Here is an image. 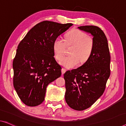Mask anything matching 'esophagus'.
I'll return each mask as SVG.
<instances>
[{"label": "esophagus", "instance_id": "1", "mask_svg": "<svg viewBox=\"0 0 126 126\" xmlns=\"http://www.w3.org/2000/svg\"><path fill=\"white\" fill-rule=\"evenodd\" d=\"M66 72V69H65V68H62V75H63L64 73Z\"/></svg>", "mask_w": 126, "mask_h": 126}]
</instances>
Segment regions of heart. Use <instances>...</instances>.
Listing matches in <instances>:
<instances>
[{
    "label": "heart",
    "instance_id": "obj_1",
    "mask_svg": "<svg viewBox=\"0 0 126 126\" xmlns=\"http://www.w3.org/2000/svg\"><path fill=\"white\" fill-rule=\"evenodd\" d=\"M65 42L59 38L54 40L52 48L55 59L60 61L64 55L65 46H72L70 56L63 58L60 64L68 68L76 66L79 62L84 63L91 57L94 47V41L91 37L78 29L71 30L65 35Z\"/></svg>",
    "mask_w": 126,
    "mask_h": 126
}]
</instances>
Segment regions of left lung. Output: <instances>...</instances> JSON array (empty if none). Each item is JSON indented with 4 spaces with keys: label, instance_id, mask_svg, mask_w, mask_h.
I'll list each match as a JSON object with an SVG mask.
<instances>
[{
    "label": "left lung",
    "instance_id": "left-lung-1",
    "mask_svg": "<svg viewBox=\"0 0 126 126\" xmlns=\"http://www.w3.org/2000/svg\"><path fill=\"white\" fill-rule=\"evenodd\" d=\"M78 28L92 35L93 50L83 65L66 71L64 79L67 104L81 111L91 107L104 93L110 75V55L106 37L100 28L93 25Z\"/></svg>",
    "mask_w": 126,
    "mask_h": 126
}]
</instances>
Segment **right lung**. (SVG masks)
Segmentation results:
<instances>
[{"mask_svg": "<svg viewBox=\"0 0 126 126\" xmlns=\"http://www.w3.org/2000/svg\"><path fill=\"white\" fill-rule=\"evenodd\" d=\"M73 25L44 21L32 28L20 42L13 61L14 86L28 106L44 101L46 88L61 76V67L54 58L52 45L58 37Z\"/></svg>", "mask_w": 126, "mask_h": 126, "instance_id": "1", "label": "right lung"}]
</instances>
